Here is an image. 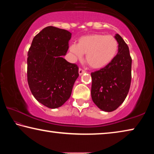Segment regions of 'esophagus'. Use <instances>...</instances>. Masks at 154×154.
<instances>
[{
	"label": "esophagus",
	"instance_id": "34e87169",
	"mask_svg": "<svg viewBox=\"0 0 154 154\" xmlns=\"http://www.w3.org/2000/svg\"><path fill=\"white\" fill-rule=\"evenodd\" d=\"M85 70H84L83 69H82V68H79V75H82V74H84V73H85Z\"/></svg>",
	"mask_w": 154,
	"mask_h": 154
}]
</instances>
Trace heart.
<instances>
[{"label":"heart","mask_w":154,"mask_h":154,"mask_svg":"<svg viewBox=\"0 0 154 154\" xmlns=\"http://www.w3.org/2000/svg\"><path fill=\"white\" fill-rule=\"evenodd\" d=\"M119 45L112 35L91 34L80 38L79 44H72L69 47L74 60H82L84 53L86 61L93 68H101L109 64L116 57Z\"/></svg>","instance_id":"1"}]
</instances>
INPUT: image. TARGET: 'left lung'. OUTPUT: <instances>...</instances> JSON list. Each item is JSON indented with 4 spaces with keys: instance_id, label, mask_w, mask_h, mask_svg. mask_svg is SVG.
Masks as SVG:
<instances>
[{
    "instance_id": "1",
    "label": "left lung",
    "mask_w": 154,
    "mask_h": 154,
    "mask_svg": "<svg viewBox=\"0 0 154 154\" xmlns=\"http://www.w3.org/2000/svg\"><path fill=\"white\" fill-rule=\"evenodd\" d=\"M119 44L114 60L98 71L91 73V96L94 104L104 112H112L125 101L130 88L131 58L129 47L119 34Z\"/></svg>"
}]
</instances>
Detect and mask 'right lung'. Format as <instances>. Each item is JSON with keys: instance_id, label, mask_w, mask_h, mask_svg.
<instances>
[{"instance_id": "right-lung-1", "label": "right lung", "mask_w": 154, "mask_h": 154, "mask_svg": "<svg viewBox=\"0 0 154 154\" xmlns=\"http://www.w3.org/2000/svg\"><path fill=\"white\" fill-rule=\"evenodd\" d=\"M71 33L49 26L37 34L28 52L27 80L35 99L48 108H60L70 98L79 68L63 56Z\"/></svg>"}]
</instances>
